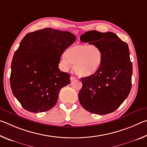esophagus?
I'll return each mask as SVG.
<instances>
[{"label": "esophagus", "mask_w": 147, "mask_h": 147, "mask_svg": "<svg viewBox=\"0 0 147 147\" xmlns=\"http://www.w3.org/2000/svg\"><path fill=\"white\" fill-rule=\"evenodd\" d=\"M77 79V78L76 76H71V81H73V80H76Z\"/></svg>", "instance_id": "1"}]
</instances>
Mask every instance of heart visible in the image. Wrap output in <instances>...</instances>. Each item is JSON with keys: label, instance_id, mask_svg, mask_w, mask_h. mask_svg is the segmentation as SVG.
<instances>
[{"label": "heart", "instance_id": "obj_1", "mask_svg": "<svg viewBox=\"0 0 147 147\" xmlns=\"http://www.w3.org/2000/svg\"><path fill=\"white\" fill-rule=\"evenodd\" d=\"M103 59V53L98 46L76 44L66 50L61 63L65 68H69L73 64L79 76L89 77L99 70Z\"/></svg>", "mask_w": 147, "mask_h": 147}]
</instances>
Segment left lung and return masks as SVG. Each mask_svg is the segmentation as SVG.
I'll return each mask as SVG.
<instances>
[{"label":"left lung","mask_w":147,"mask_h":147,"mask_svg":"<svg viewBox=\"0 0 147 147\" xmlns=\"http://www.w3.org/2000/svg\"><path fill=\"white\" fill-rule=\"evenodd\" d=\"M80 40L98 46L104 59L95 74L81 78L80 102L91 113L113 112L128 97L131 88L132 63L128 45L111 32L88 31L82 35Z\"/></svg>","instance_id":"1"}]
</instances>
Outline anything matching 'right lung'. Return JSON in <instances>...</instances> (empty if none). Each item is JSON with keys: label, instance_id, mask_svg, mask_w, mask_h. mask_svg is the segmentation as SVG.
Listing matches in <instances>:
<instances>
[{"label": "right lung", "instance_id": "obj_1", "mask_svg": "<svg viewBox=\"0 0 147 147\" xmlns=\"http://www.w3.org/2000/svg\"><path fill=\"white\" fill-rule=\"evenodd\" d=\"M76 40L69 32L44 28L27 34L15 52L10 86L26 110L47 111L55 106L60 89L70 84V75L58 68L65 49Z\"/></svg>", "mask_w": 147, "mask_h": 147}]
</instances>
